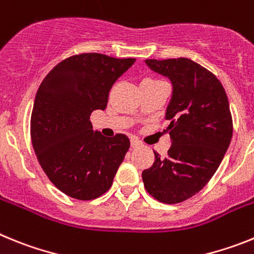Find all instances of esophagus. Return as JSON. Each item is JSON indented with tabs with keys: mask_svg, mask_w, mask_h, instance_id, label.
Segmentation results:
<instances>
[{
	"mask_svg": "<svg viewBox=\"0 0 254 254\" xmlns=\"http://www.w3.org/2000/svg\"><path fill=\"white\" fill-rule=\"evenodd\" d=\"M131 146L132 147L141 146V141L137 140V138H132V140H131Z\"/></svg>",
	"mask_w": 254,
	"mask_h": 254,
	"instance_id": "34e87169",
	"label": "esophagus"
}]
</instances>
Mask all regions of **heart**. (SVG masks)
<instances>
[{"label":"heart","instance_id":"1","mask_svg":"<svg viewBox=\"0 0 254 254\" xmlns=\"http://www.w3.org/2000/svg\"><path fill=\"white\" fill-rule=\"evenodd\" d=\"M145 81H158V80H150V78H147V80H145Z\"/></svg>","mask_w":254,"mask_h":254}]
</instances>
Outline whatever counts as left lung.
Wrapping results in <instances>:
<instances>
[{"label":"left lung","mask_w":254,"mask_h":254,"mask_svg":"<svg viewBox=\"0 0 254 254\" xmlns=\"http://www.w3.org/2000/svg\"><path fill=\"white\" fill-rule=\"evenodd\" d=\"M145 64L172 81L165 112L172 146L167 158L154 151L142 181L155 199L173 205L198 193L212 178L232 141V114L221 82L201 64L188 58Z\"/></svg>","instance_id":"8db88e82"}]
</instances>
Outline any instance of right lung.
I'll return each mask as SVG.
<instances>
[{
  "mask_svg": "<svg viewBox=\"0 0 254 254\" xmlns=\"http://www.w3.org/2000/svg\"><path fill=\"white\" fill-rule=\"evenodd\" d=\"M134 58L99 53L68 57L40 84L31 112L30 134L40 167L67 196L89 201L105 193L129 149L126 134L104 137L90 116L104 111L114 82Z\"/></svg>",
  "mask_w": 254,
  "mask_h": 254,
  "instance_id": "obj_1",
  "label": "right lung"
}]
</instances>
